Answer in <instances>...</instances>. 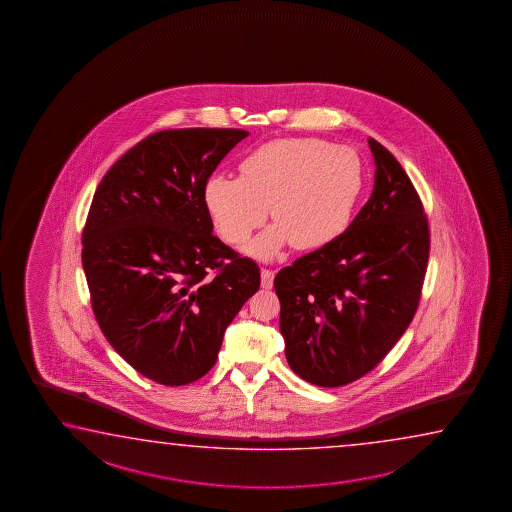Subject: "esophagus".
Masks as SVG:
<instances>
[{
    "label": "esophagus",
    "mask_w": 512,
    "mask_h": 512,
    "mask_svg": "<svg viewBox=\"0 0 512 512\" xmlns=\"http://www.w3.org/2000/svg\"><path fill=\"white\" fill-rule=\"evenodd\" d=\"M261 286H263V288H267V290L274 286V270H261Z\"/></svg>",
    "instance_id": "1"
}]
</instances>
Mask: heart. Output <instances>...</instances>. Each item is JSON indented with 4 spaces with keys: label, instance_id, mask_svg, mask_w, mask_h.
I'll return each mask as SVG.
<instances>
[{
    "label": "heart",
    "instance_id": "b5f03b06",
    "mask_svg": "<svg viewBox=\"0 0 512 512\" xmlns=\"http://www.w3.org/2000/svg\"><path fill=\"white\" fill-rule=\"evenodd\" d=\"M240 177L213 175L204 202L218 234L242 245L267 218L278 222L249 245L274 258L285 245L317 249L346 231L364 188V166L353 148L319 138L276 139L243 157Z\"/></svg>",
    "mask_w": 512,
    "mask_h": 512
}]
</instances>
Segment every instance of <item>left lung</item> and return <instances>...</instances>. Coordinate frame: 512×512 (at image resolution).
Segmentation results:
<instances>
[{"mask_svg": "<svg viewBox=\"0 0 512 512\" xmlns=\"http://www.w3.org/2000/svg\"><path fill=\"white\" fill-rule=\"evenodd\" d=\"M371 199L337 240L278 272L288 365L319 387L355 382L382 362L421 301L430 227L398 159L369 138Z\"/></svg>", "mask_w": 512, "mask_h": 512, "instance_id": "8db88e82", "label": "left lung"}]
</instances>
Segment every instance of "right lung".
I'll use <instances>...</instances> for the list:
<instances>
[{"mask_svg":"<svg viewBox=\"0 0 512 512\" xmlns=\"http://www.w3.org/2000/svg\"><path fill=\"white\" fill-rule=\"evenodd\" d=\"M249 132L159 130L98 184L82 231L96 322L127 364L179 387L215 365L222 338L260 288V267L220 242L204 188Z\"/></svg>","mask_w":512,"mask_h":512,"instance_id":"add662e5","label":"right lung"}]
</instances>
